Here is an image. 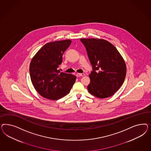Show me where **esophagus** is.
<instances>
[{
    "mask_svg": "<svg viewBox=\"0 0 151 151\" xmlns=\"http://www.w3.org/2000/svg\"><path fill=\"white\" fill-rule=\"evenodd\" d=\"M85 75L84 74V73H78L76 74V76H78V77H80V76H84Z\"/></svg>",
    "mask_w": 151,
    "mask_h": 151,
    "instance_id": "1",
    "label": "esophagus"
}]
</instances>
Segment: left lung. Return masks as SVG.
<instances>
[{
  "instance_id": "8db88e82",
  "label": "left lung",
  "mask_w": 151,
  "mask_h": 151,
  "mask_svg": "<svg viewBox=\"0 0 151 151\" xmlns=\"http://www.w3.org/2000/svg\"><path fill=\"white\" fill-rule=\"evenodd\" d=\"M92 71L88 92L100 99L112 96L122 85L126 66L119 51L110 42L99 39H81Z\"/></svg>"
}]
</instances>
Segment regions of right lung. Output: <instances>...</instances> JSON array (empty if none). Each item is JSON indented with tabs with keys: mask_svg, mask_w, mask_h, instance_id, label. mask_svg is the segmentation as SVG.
Listing matches in <instances>:
<instances>
[{
	"mask_svg": "<svg viewBox=\"0 0 151 151\" xmlns=\"http://www.w3.org/2000/svg\"><path fill=\"white\" fill-rule=\"evenodd\" d=\"M71 44L64 40L46 44L32 58L29 66L31 81L37 92L46 99L56 100L68 94L76 77L60 73L63 55Z\"/></svg>",
	"mask_w": 151,
	"mask_h": 151,
	"instance_id": "1",
	"label": "right lung"
}]
</instances>
